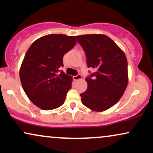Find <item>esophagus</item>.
Returning a JSON list of instances; mask_svg holds the SVG:
<instances>
[{
	"label": "esophagus",
	"mask_w": 153,
	"mask_h": 153,
	"mask_svg": "<svg viewBox=\"0 0 153 153\" xmlns=\"http://www.w3.org/2000/svg\"><path fill=\"white\" fill-rule=\"evenodd\" d=\"M73 78H74L75 81H78V80H80V79H82V76H81L80 74H78L77 75H76V76H73Z\"/></svg>",
	"instance_id": "1"
}]
</instances>
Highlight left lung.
<instances>
[{
    "label": "left lung",
    "instance_id": "1",
    "mask_svg": "<svg viewBox=\"0 0 153 153\" xmlns=\"http://www.w3.org/2000/svg\"><path fill=\"white\" fill-rule=\"evenodd\" d=\"M76 39L84 50L88 68L96 70L85 79L88 88L81 93V102L90 109L104 111L116 104L126 89V56L105 35H82L76 36Z\"/></svg>",
    "mask_w": 153,
    "mask_h": 153
}]
</instances>
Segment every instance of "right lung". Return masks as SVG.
Listing matches in <instances>:
<instances>
[{
    "mask_svg": "<svg viewBox=\"0 0 153 153\" xmlns=\"http://www.w3.org/2000/svg\"><path fill=\"white\" fill-rule=\"evenodd\" d=\"M76 42L75 36L47 35L35 40L27 51L20 80L29 100L42 109H55L63 104L72 77L60 68L63 67V56Z\"/></svg>",
    "mask_w": 153,
    "mask_h": 153,
    "instance_id": "obj_1",
    "label": "right lung"
}]
</instances>
